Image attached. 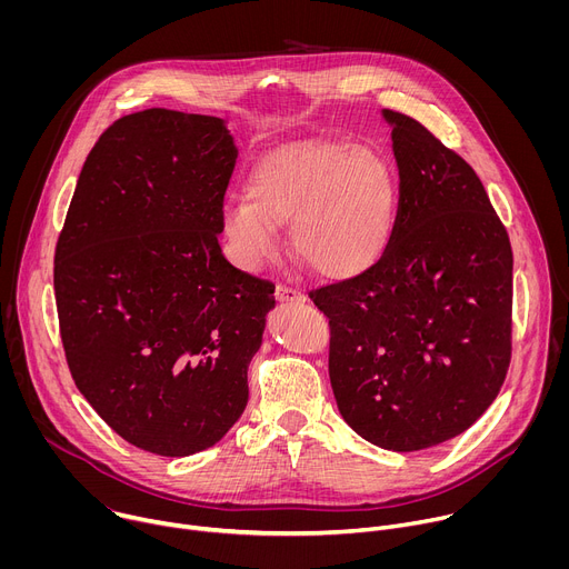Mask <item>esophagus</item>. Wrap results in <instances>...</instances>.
Wrapping results in <instances>:
<instances>
[{
	"label": "esophagus",
	"mask_w": 569,
	"mask_h": 569,
	"mask_svg": "<svg viewBox=\"0 0 569 569\" xmlns=\"http://www.w3.org/2000/svg\"><path fill=\"white\" fill-rule=\"evenodd\" d=\"M277 299L281 303H303L306 295L297 288H290V286H277Z\"/></svg>",
	"instance_id": "obj_1"
}]
</instances>
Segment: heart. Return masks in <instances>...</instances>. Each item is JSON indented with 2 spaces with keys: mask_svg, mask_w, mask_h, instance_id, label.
<instances>
[{
  "mask_svg": "<svg viewBox=\"0 0 569 569\" xmlns=\"http://www.w3.org/2000/svg\"><path fill=\"white\" fill-rule=\"evenodd\" d=\"M396 216L387 159L362 143L301 141L268 150L246 180V198L220 213L231 259L259 270L279 252L288 224L292 252L327 279H351L382 257Z\"/></svg>",
  "mask_w": 569,
  "mask_h": 569,
  "instance_id": "obj_1",
  "label": "heart"
}]
</instances>
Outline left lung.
Segmentation results:
<instances>
[{"label":"left lung","instance_id":"8db88e82","mask_svg":"<svg viewBox=\"0 0 569 569\" xmlns=\"http://www.w3.org/2000/svg\"><path fill=\"white\" fill-rule=\"evenodd\" d=\"M398 211L367 272L310 292L329 317L342 419L369 443L412 452L468 430L511 360L513 252L477 173L426 126L382 110Z\"/></svg>","mask_w":569,"mask_h":569}]
</instances>
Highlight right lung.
I'll return each mask as SVG.
<instances>
[{
    "label": "right lung",
    "instance_id": "add662e5",
    "mask_svg": "<svg viewBox=\"0 0 569 569\" xmlns=\"http://www.w3.org/2000/svg\"><path fill=\"white\" fill-rule=\"evenodd\" d=\"M236 157L218 117L128 114L88 154L56 246L71 378L119 437L152 455L211 448L248 405L274 286L220 250Z\"/></svg>",
    "mask_w": 569,
    "mask_h": 569
}]
</instances>
